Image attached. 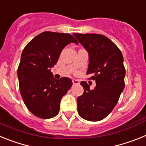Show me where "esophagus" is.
<instances>
[{
    "label": "esophagus",
    "instance_id": "obj_1",
    "mask_svg": "<svg viewBox=\"0 0 146 146\" xmlns=\"http://www.w3.org/2000/svg\"><path fill=\"white\" fill-rule=\"evenodd\" d=\"M72 82H73V84H74V85H78V84H80V81L78 80L73 79V80H72Z\"/></svg>",
    "mask_w": 146,
    "mask_h": 146
}]
</instances>
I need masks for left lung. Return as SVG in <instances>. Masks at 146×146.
I'll return each instance as SVG.
<instances>
[{"label":"left lung","instance_id":"obj_1","mask_svg":"<svg viewBox=\"0 0 146 146\" xmlns=\"http://www.w3.org/2000/svg\"><path fill=\"white\" fill-rule=\"evenodd\" d=\"M73 35L88 52L87 74L92 75L91 79L96 84L91 90L86 81L80 82L84 92L77 99V112L87 121H101L111 113L124 88L126 72L123 55L116 45L104 35Z\"/></svg>","mask_w":146,"mask_h":146}]
</instances>
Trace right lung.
<instances>
[{
    "instance_id": "obj_1",
    "label": "right lung",
    "mask_w": 146,
    "mask_h": 146,
    "mask_svg": "<svg viewBox=\"0 0 146 146\" xmlns=\"http://www.w3.org/2000/svg\"><path fill=\"white\" fill-rule=\"evenodd\" d=\"M77 41L69 33L45 31L25 46L17 69L20 94L29 111L40 118H51L60 110L62 97L72 86V80L54 78L50 69L67 44Z\"/></svg>"
}]
</instances>
